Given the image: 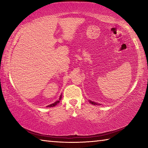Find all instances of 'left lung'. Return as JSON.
Wrapping results in <instances>:
<instances>
[{
    "instance_id": "8db88e82",
    "label": "left lung",
    "mask_w": 148,
    "mask_h": 148,
    "mask_svg": "<svg viewBox=\"0 0 148 148\" xmlns=\"http://www.w3.org/2000/svg\"><path fill=\"white\" fill-rule=\"evenodd\" d=\"M89 101L90 103H91V104H93V105H99V104H101L97 103V102H92V101H90V100H89Z\"/></svg>"
}]
</instances>
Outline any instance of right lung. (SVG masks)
I'll use <instances>...</instances> for the list:
<instances>
[{
	"instance_id": "1",
	"label": "right lung",
	"mask_w": 148,
	"mask_h": 148,
	"mask_svg": "<svg viewBox=\"0 0 148 148\" xmlns=\"http://www.w3.org/2000/svg\"><path fill=\"white\" fill-rule=\"evenodd\" d=\"M61 99H62V95H61V96H60V98H59V99L58 100V101H57L56 102H55L54 103H53V104L48 105V106H47V107H53V106H56V105H57V104L59 103L60 101H61Z\"/></svg>"
}]
</instances>
